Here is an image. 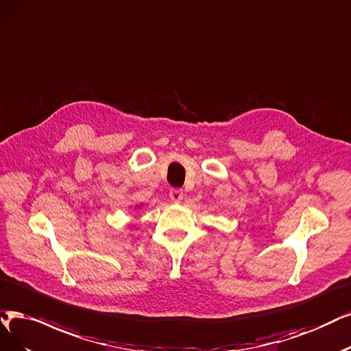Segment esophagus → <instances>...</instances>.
Masks as SVG:
<instances>
[{"label": "esophagus", "instance_id": "1", "mask_svg": "<svg viewBox=\"0 0 351 351\" xmlns=\"http://www.w3.org/2000/svg\"><path fill=\"white\" fill-rule=\"evenodd\" d=\"M169 197H171V199L173 202H180L184 198V192L180 189H171V192H169Z\"/></svg>", "mask_w": 351, "mask_h": 351}]
</instances>
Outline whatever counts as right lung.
<instances>
[{
    "label": "right lung",
    "instance_id": "right-lung-1",
    "mask_svg": "<svg viewBox=\"0 0 351 351\" xmlns=\"http://www.w3.org/2000/svg\"><path fill=\"white\" fill-rule=\"evenodd\" d=\"M137 206H138V205H137Z\"/></svg>",
    "mask_w": 351,
    "mask_h": 351
}]
</instances>
